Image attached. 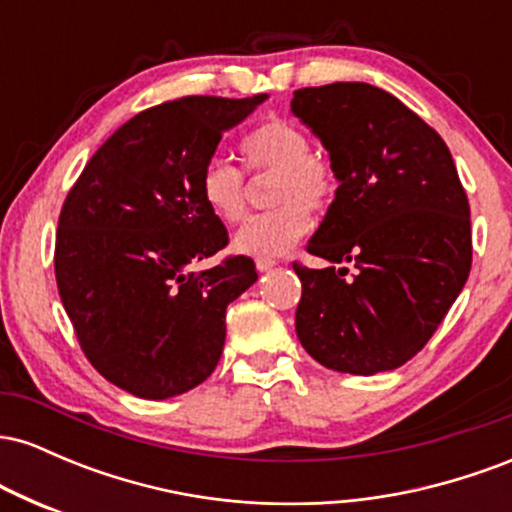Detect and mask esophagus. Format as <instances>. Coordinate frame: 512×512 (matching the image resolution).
Wrapping results in <instances>:
<instances>
[{"instance_id": "1", "label": "esophagus", "mask_w": 512, "mask_h": 512, "mask_svg": "<svg viewBox=\"0 0 512 512\" xmlns=\"http://www.w3.org/2000/svg\"><path fill=\"white\" fill-rule=\"evenodd\" d=\"M255 267H257V272H269V269L276 267V260H269V257H257Z\"/></svg>"}]
</instances>
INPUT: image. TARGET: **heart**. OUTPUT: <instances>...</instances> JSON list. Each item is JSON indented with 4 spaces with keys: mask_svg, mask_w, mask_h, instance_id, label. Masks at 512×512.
Listing matches in <instances>:
<instances>
[{
    "mask_svg": "<svg viewBox=\"0 0 512 512\" xmlns=\"http://www.w3.org/2000/svg\"><path fill=\"white\" fill-rule=\"evenodd\" d=\"M238 149L252 173H274L272 202L276 207L245 221L233 238V248L252 257H276L308 231V209H327L337 192V175L327 158L310 151V139L301 127L276 117L252 127L240 139ZM199 195L223 223L243 219V173L223 158H209L204 163Z\"/></svg>",
    "mask_w": 512,
    "mask_h": 512,
    "instance_id": "heart-1",
    "label": "heart"
}]
</instances>
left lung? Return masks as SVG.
I'll return each instance as SVG.
<instances>
[{
  "mask_svg": "<svg viewBox=\"0 0 512 512\" xmlns=\"http://www.w3.org/2000/svg\"><path fill=\"white\" fill-rule=\"evenodd\" d=\"M291 113L320 139L337 192L308 252L296 334L325 368L375 375L433 337L472 267L469 202L436 129L361 81L298 88ZM351 261L355 274L332 263Z\"/></svg>",
  "mask_w": 512,
  "mask_h": 512,
  "instance_id": "obj_1",
  "label": "left lung"
}]
</instances>
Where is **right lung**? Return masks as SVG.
Returning a JSON list of instances; mask_svg holds the SVG:
<instances>
[{"instance_id":"right-lung-1","label":"right lung","mask_w":512,"mask_h":512,"mask_svg":"<svg viewBox=\"0 0 512 512\" xmlns=\"http://www.w3.org/2000/svg\"><path fill=\"white\" fill-rule=\"evenodd\" d=\"M252 98L187 96L125 122L86 163L57 226L55 276L91 366L142 399H168L214 373L226 308L257 281L250 257L192 264L226 248L199 173Z\"/></svg>"}]
</instances>
